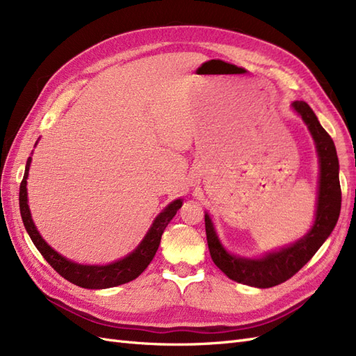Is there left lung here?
<instances>
[{
	"mask_svg": "<svg viewBox=\"0 0 356 356\" xmlns=\"http://www.w3.org/2000/svg\"><path fill=\"white\" fill-rule=\"evenodd\" d=\"M293 108L307 124L312 138L316 144L319 157V190L316 203L315 224L306 236L296 243L282 250L267 254L263 258L234 257L224 250L213 224L208 213H204V229L212 261L232 281L255 288H270L293 277L312 257L316 254L321 245L327 241L332 229L336 227L340 208L341 190L339 181V159L331 136L318 122V117L303 101L293 102Z\"/></svg>",
	"mask_w": 356,
	"mask_h": 356,
	"instance_id": "1",
	"label": "left lung"
}]
</instances>
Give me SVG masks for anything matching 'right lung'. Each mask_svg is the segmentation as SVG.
Returning a JSON list of instances; mask_svg holds the SVG:
<instances>
[{
    "instance_id": "obj_1",
    "label": "right lung",
    "mask_w": 356,
    "mask_h": 356,
    "mask_svg": "<svg viewBox=\"0 0 356 356\" xmlns=\"http://www.w3.org/2000/svg\"><path fill=\"white\" fill-rule=\"evenodd\" d=\"M31 165V157L26 161L25 168V175L22 182H20V190H19V207H20V215H22V221L25 229L29 234L31 241L34 242L40 254L46 258V261L55 268V270L65 277L67 281L72 282L74 285H79L81 288H89V289H104V288H113L117 285H122L126 282H131L141 275L148 264L152 263L154 258L161 234H163L166 225L170 222V220L175 217L177 211L181 208L182 200L177 199L163 209V212L159 213V217L154 220L153 225L149 227L148 233L143 242L138 245L134 252L124 257L123 260H118L115 263L106 264V266H83L72 263L67 260L65 257L58 254L53 248L44 242L38 233L37 227L34 225V221L31 218V212L28 207V193H26V178H28V170Z\"/></svg>"
}]
</instances>
